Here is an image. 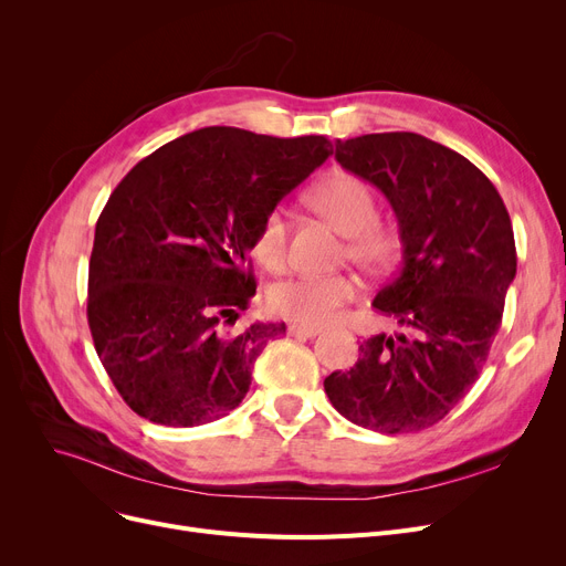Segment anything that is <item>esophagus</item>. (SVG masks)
Wrapping results in <instances>:
<instances>
[{"label":"esophagus","instance_id":"1","mask_svg":"<svg viewBox=\"0 0 566 566\" xmlns=\"http://www.w3.org/2000/svg\"><path fill=\"white\" fill-rule=\"evenodd\" d=\"M318 333H321L318 328H310V325H301V323H291L289 325V335H293V337L310 339V337H316Z\"/></svg>","mask_w":566,"mask_h":566}]
</instances>
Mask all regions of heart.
I'll return each instance as SVG.
<instances>
[{"label": "heart", "instance_id": "1", "mask_svg": "<svg viewBox=\"0 0 566 566\" xmlns=\"http://www.w3.org/2000/svg\"><path fill=\"white\" fill-rule=\"evenodd\" d=\"M310 203L314 211L346 235V250L353 263L380 273L399 252V233L390 222L378 218L376 192L360 176L335 174L318 184ZM254 254L265 268H280L286 256V218L275 208L265 216L254 241ZM363 284L350 273L298 275L277 282L268 293L273 314L293 323L323 328L342 318L348 305L360 298Z\"/></svg>", "mask_w": 566, "mask_h": 566}]
</instances>
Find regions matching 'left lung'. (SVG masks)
Instances as JSON below:
<instances>
[{
	"label": "left lung",
	"mask_w": 566,
	"mask_h": 566,
	"mask_svg": "<svg viewBox=\"0 0 566 566\" xmlns=\"http://www.w3.org/2000/svg\"><path fill=\"white\" fill-rule=\"evenodd\" d=\"M335 158L395 208L403 263L374 307L406 333L365 339L355 367L323 388L353 424L422 431L468 395L500 331L516 275L507 206L468 158L418 133L337 139Z\"/></svg>",
	"instance_id": "1"
}]
</instances>
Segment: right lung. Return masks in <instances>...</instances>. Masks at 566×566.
Instances as JSON below:
<instances>
[{
	"instance_id": "1",
	"label": "right lung",
	"mask_w": 566,
	"mask_h": 566,
	"mask_svg": "<svg viewBox=\"0 0 566 566\" xmlns=\"http://www.w3.org/2000/svg\"><path fill=\"white\" fill-rule=\"evenodd\" d=\"M333 156L323 135L211 126L139 160L109 195L88 259L86 318L116 392L139 418L199 427L250 390L284 323L222 325L256 291L248 252L265 216Z\"/></svg>"
}]
</instances>
